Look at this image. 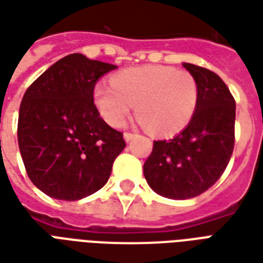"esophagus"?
Returning a JSON list of instances; mask_svg holds the SVG:
<instances>
[{"instance_id": "obj_1", "label": "esophagus", "mask_w": 263, "mask_h": 263, "mask_svg": "<svg viewBox=\"0 0 263 263\" xmlns=\"http://www.w3.org/2000/svg\"><path fill=\"white\" fill-rule=\"evenodd\" d=\"M134 138H135V134H131V132H125L124 134V139H125L126 142H131Z\"/></svg>"}]
</instances>
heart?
<instances>
[{"instance_id":"b5f03b06","label":"heart","mask_w":263,"mask_h":263,"mask_svg":"<svg viewBox=\"0 0 263 263\" xmlns=\"http://www.w3.org/2000/svg\"><path fill=\"white\" fill-rule=\"evenodd\" d=\"M94 105L111 126L121 128L135 105L138 121L156 135L176 134L192 120L198 101V86L187 70L148 65L122 70L111 86L98 83Z\"/></svg>"}]
</instances>
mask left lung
I'll return each instance as SVG.
<instances>
[{
  "instance_id": "8db88e82",
  "label": "left lung",
  "mask_w": 263,
  "mask_h": 263,
  "mask_svg": "<svg viewBox=\"0 0 263 263\" xmlns=\"http://www.w3.org/2000/svg\"><path fill=\"white\" fill-rule=\"evenodd\" d=\"M198 86L189 125L172 139L154 141L143 165L151 189L173 200L193 198L214 184L231 159L235 141V100L220 76L183 63Z\"/></svg>"
}]
</instances>
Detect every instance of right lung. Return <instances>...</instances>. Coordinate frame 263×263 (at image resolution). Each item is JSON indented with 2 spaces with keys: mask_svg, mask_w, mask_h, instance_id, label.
<instances>
[{
  "mask_svg": "<svg viewBox=\"0 0 263 263\" xmlns=\"http://www.w3.org/2000/svg\"><path fill=\"white\" fill-rule=\"evenodd\" d=\"M115 65L73 53L28 87L18 117V145L31 182L49 197L74 201L108 182L125 148L122 132L100 117L92 90Z\"/></svg>",
  "mask_w": 263,
  "mask_h": 263,
  "instance_id": "right-lung-1",
  "label": "right lung"
}]
</instances>
